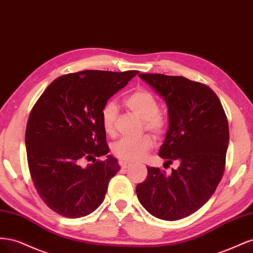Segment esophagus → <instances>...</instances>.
<instances>
[{
  "mask_svg": "<svg viewBox=\"0 0 253 253\" xmlns=\"http://www.w3.org/2000/svg\"><path fill=\"white\" fill-rule=\"evenodd\" d=\"M119 165H120V167L122 168V169H127V168H129L131 167L132 165L131 164H128V163H126V162H119Z\"/></svg>",
  "mask_w": 253,
  "mask_h": 253,
  "instance_id": "esophagus-1",
  "label": "esophagus"
}]
</instances>
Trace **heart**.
Segmentation results:
<instances>
[{
	"label": "heart",
	"mask_w": 253,
	"mask_h": 253,
	"mask_svg": "<svg viewBox=\"0 0 253 253\" xmlns=\"http://www.w3.org/2000/svg\"><path fill=\"white\" fill-rule=\"evenodd\" d=\"M125 104L143 120V126L153 135L162 136L168 127V119L159 111L156 97L147 89H137L125 99ZM118 115L117 105L113 101L106 102L101 110V122L104 131L112 135L115 132ZM153 147V139L149 135L137 138L122 137L112 145L113 154L121 162L134 163L142 159Z\"/></svg>",
	"instance_id": "obj_1"
}]
</instances>
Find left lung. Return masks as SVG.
I'll list each match as a JSON object with an SVG mask.
<instances>
[{
    "label": "left lung",
    "mask_w": 253,
    "mask_h": 253,
    "mask_svg": "<svg viewBox=\"0 0 253 253\" xmlns=\"http://www.w3.org/2000/svg\"><path fill=\"white\" fill-rule=\"evenodd\" d=\"M168 105L169 127L158 155L178 168L168 175L148 167L136 187L140 204L164 220L187 217L203 207L225 171L229 126L216 94L206 84L181 76L139 74Z\"/></svg>",
    "instance_id": "8db88e82"
}]
</instances>
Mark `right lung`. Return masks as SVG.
I'll use <instances>...</instances> for the list:
<instances>
[{
  "label": "right lung",
  "instance_id": "right-lung-1",
  "mask_svg": "<svg viewBox=\"0 0 253 253\" xmlns=\"http://www.w3.org/2000/svg\"><path fill=\"white\" fill-rule=\"evenodd\" d=\"M138 74L82 71L53 80L34 105L25 144L38 194L60 215H88L102 204L109 182L120 170L101 122L109 99ZM84 159L93 164L83 168Z\"/></svg>",
  "mask_w": 253,
  "mask_h": 253
}]
</instances>
